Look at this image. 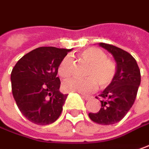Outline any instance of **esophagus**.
I'll return each instance as SVG.
<instances>
[{"label": "esophagus", "instance_id": "esophagus-1", "mask_svg": "<svg viewBox=\"0 0 149 149\" xmlns=\"http://www.w3.org/2000/svg\"><path fill=\"white\" fill-rule=\"evenodd\" d=\"M81 96L85 99V100H90L91 99V96L90 95H83V94H81Z\"/></svg>", "mask_w": 149, "mask_h": 149}]
</instances>
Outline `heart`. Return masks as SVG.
I'll return each mask as SVG.
<instances>
[{
    "instance_id": "b5f03b06",
    "label": "heart",
    "mask_w": 149,
    "mask_h": 149,
    "mask_svg": "<svg viewBox=\"0 0 149 149\" xmlns=\"http://www.w3.org/2000/svg\"><path fill=\"white\" fill-rule=\"evenodd\" d=\"M79 60L87 64L85 71V79L73 78L65 80L63 89L69 92L88 94L97 87L106 88L109 86L116 77L117 67L115 62L107 58V54L98 48H88L79 54ZM74 63L70 55L65 56L58 63V74L62 78H69L73 73Z\"/></svg>"
}]
</instances>
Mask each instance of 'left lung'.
I'll list each match as a JSON object with an SVG mask.
<instances>
[{
  "mask_svg": "<svg viewBox=\"0 0 149 149\" xmlns=\"http://www.w3.org/2000/svg\"><path fill=\"white\" fill-rule=\"evenodd\" d=\"M99 45L113 55L117 72L112 83L100 97L96 96L101 103L99 111L89 113V117L94 123L111 125L120 122L132 107L141 82V74L135 58L129 53L111 44L100 42Z\"/></svg>",
  "mask_w": 149,
  "mask_h": 149,
  "instance_id": "left-lung-1",
  "label": "left lung"
}]
</instances>
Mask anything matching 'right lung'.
<instances>
[{"instance_id": "1", "label": "right lung", "mask_w": 149, "mask_h": 149, "mask_svg": "<svg viewBox=\"0 0 149 149\" xmlns=\"http://www.w3.org/2000/svg\"><path fill=\"white\" fill-rule=\"evenodd\" d=\"M70 50L40 47L21 58L12 69V95L28 121L43 126L59 117L67 94L59 91L58 66Z\"/></svg>"}]
</instances>
